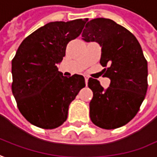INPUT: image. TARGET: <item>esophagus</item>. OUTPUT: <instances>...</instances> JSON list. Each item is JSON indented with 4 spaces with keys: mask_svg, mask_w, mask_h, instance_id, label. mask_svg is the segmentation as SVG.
I'll list each match as a JSON object with an SVG mask.
<instances>
[{
    "mask_svg": "<svg viewBox=\"0 0 157 157\" xmlns=\"http://www.w3.org/2000/svg\"><path fill=\"white\" fill-rule=\"evenodd\" d=\"M88 81H89V77H85V82H86V85L88 84Z\"/></svg>",
    "mask_w": 157,
    "mask_h": 157,
    "instance_id": "1",
    "label": "esophagus"
}]
</instances>
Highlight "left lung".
I'll use <instances>...</instances> for the list:
<instances>
[{"label":"left lung","instance_id":"obj_1","mask_svg":"<svg viewBox=\"0 0 157 157\" xmlns=\"http://www.w3.org/2000/svg\"><path fill=\"white\" fill-rule=\"evenodd\" d=\"M82 36L87 42L100 45V63L106 68L104 76L110 79L107 89L96 79H89L93 91L90 119L101 128L122 127L137 114L147 93L148 63L141 45L132 33L106 18L89 21Z\"/></svg>","mask_w":157,"mask_h":157}]
</instances>
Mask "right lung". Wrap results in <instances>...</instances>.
I'll use <instances>...</instances> for the list:
<instances>
[{"label": "right lung", "instance_id": "add662e5", "mask_svg": "<svg viewBox=\"0 0 157 157\" xmlns=\"http://www.w3.org/2000/svg\"><path fill=\"white\" fill-rule=\"evenodd\" d=\"M88 19L53 21L26 37L12 60V92L20 112L36 127L52 129L68 118L69 104L85 87L81 75L63 76L57 64Z\"/></svg>", "mask_w": 157, "mask_h": 157}]
</instances>
